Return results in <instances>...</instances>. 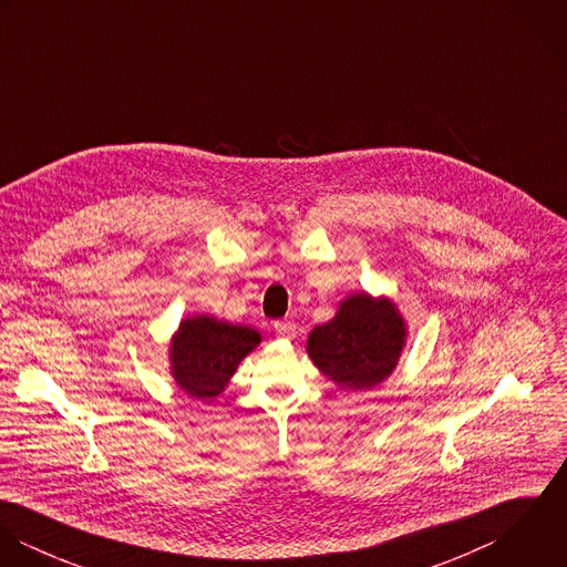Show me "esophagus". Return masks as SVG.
Here are the masks:
<instances>
[{"label":"esophagus","mask_w":567,"mask_h":567,"mask_svg":"<svg viewBox=\"0 0 567 567\" xmlns=\"http://www.w3.org/2000/svg\"><path fill=\"white\" fill-rule=\"evenodd\" d=\"M275 331H277L279 338H295L297 324L292 323V321H277L275 323Z\"/></svg>","instance_id":"esophagus-1"}]
</instances>
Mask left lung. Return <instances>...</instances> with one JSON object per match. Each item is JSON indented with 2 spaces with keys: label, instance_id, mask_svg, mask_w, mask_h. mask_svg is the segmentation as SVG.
<instances>
[{
  "label": "left lung",
  "instance_id": "1",
  "mask_svg": "<svg viewBox=\"0 0 567 567\" xmlns=\"http://www.w3.org/2000/svg\"><path fill=\"white\" fill-rule=\"evenodd\" d=\"M405 327L389 299L353 295L336 317L312 329L308 353L340 389L362 391L384 382L404 349Z\"/></svg>",
  "mask_w": 567,
  "mask_h": 567
}]
</instances>
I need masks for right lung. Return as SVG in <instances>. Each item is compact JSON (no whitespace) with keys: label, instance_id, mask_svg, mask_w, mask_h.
I'll list each match as a JSON object with an SVG mask.
<instances>
[{"label":"right lung","instance_id":"right-lung-1","mask_svg":"<svg viewBox=\"0 0 567 567\" xmlns=\"http://www.w3.org/2000/svg\"><path fill=\"white\" fill-rule=\"evenodd\" d=\"M259 340L261 336L252 327L225 323L214 317H192L181 323L172 338V375L187 395L198 400L216 398Z\"/></svg>","mask_w":567,"mask_h":567}]
</instances>
